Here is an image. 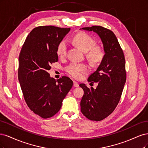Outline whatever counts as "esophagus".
I'll return each instance as SVG.
<instances>
[{
    "mask_svg": "<svg viewBox=\"0 0 148 148\" xmlns=\"http://www.w3.org/2000/svg\"><path fill=\"white\" fill-rule=\"evenodd\" d=\"M73 85L74 87H79V84L77 82H75V81H73Z\"/></svg>",
    "mask_w": 148,
    "mask_h": 148,
    "instance_id": "esophagus-1",
    "label": "esophagus"
}]
</instances>
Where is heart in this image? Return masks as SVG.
<instances>
[{
  "label": "heart",
  "mask_w": 148,
  "mask_h": 148,
  "mask_svg": "<svg viewBox=\"0 0 148 148\" xmlns=\"http://www.w3.org/2000/svg\"><path fill=\"white\" fill-rule=\"evenodd\" d=\"M73 42L84 52H87V58L93 63H98L102 60L103 57L102 50L96 46V41L90 35L84 32L79 33L75 36ZM66 50L67 43L65 40H62L57 47L56 53L60 56H64L66 55ZM66 71L74 78L80 79L84 75L88 72L89 68L85 64L73 63L66 67Z\"/></svg>",
  "instance_id": "1"
}]
</instances>
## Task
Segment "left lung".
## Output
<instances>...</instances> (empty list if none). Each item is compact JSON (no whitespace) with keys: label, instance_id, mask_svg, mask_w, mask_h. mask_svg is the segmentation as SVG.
Segmentation results:
<instances>
[{"label":"left lung","instance_id":"1","mask_svg":"<svg viewBox=\"0 0 148 148\" xmlns=\"http://www.w3.org/2000/svg\"><path fill=\"white\" fill-rule=\"evenodd\" d=\"M98 35L103 45L104 55L99 66L89 76L88 82H97L96 89L84 84L79 86L84 91L80 110L91 121H99L114 111L121 99L126 81L125 60L123 51L114 32L100 26L83 27Z\"/></svg>","mask_w":148,"mask_h":148}]
</instances>
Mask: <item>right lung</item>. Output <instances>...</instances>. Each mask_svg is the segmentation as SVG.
<instances>
[{"label":"right lung","mask_w":148,"mask_h":148,"mask_svg":"<svg viewBox=\"0 0 148 148\" xmlns=\"http://www.w3.org/2000/svg\"><path fill=\"white\" fill-rule=\"evenodd\" d=\"M70 28L39 26L28 34L19 56L18 80L25 101L31 111L47 119L53 116L73 85L69 77L55 80L48 71L57 62V47Z\"/></svg>","instance_id":"obj_1"}]
</instances>
